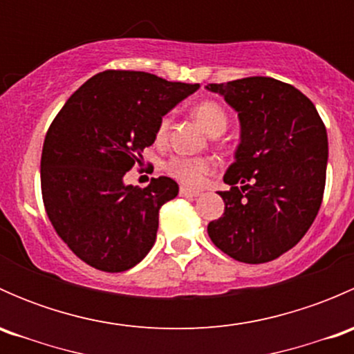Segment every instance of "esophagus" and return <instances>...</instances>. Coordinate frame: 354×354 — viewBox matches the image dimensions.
Listing matches in <instances>:
<instances>
[{"label":"esophagus","instance_id":"esophagus-1","mask_svg":"<svg viewBox=\"0 0 354 354\" xmlns=\"http://www.w3.org/2000/svg\"><path fill=\"white\" fill-rule=\"evenodd\" d=\"M180 195L181 197H185V198H195V197H198V192H195V190H190V188H187V187H181L180 188Z\"/></svg>","mask_w":354,"mask_h":354}]
</instances>
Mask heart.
<instances>
[{"label":"heart","mask_w":354,"mask_h":354,"mask_svg":"<svg viewBox=\"0 0 354 354\" xmlns=\"http://www.w3.org/2000/svg\"><path fill=\"white\" fill-rule=\"evenodd\" d=\"M195 120L205 128L209 135H221L227 128V114L226 111L221 108L217 102L214 101H203L198 102L194 108ZM171 128V114H164L159 120L156 130L157 142H162L166 138L167 131ZM166 173L178 180L180 183L187 185V187L197 188L202 187L205 178L214 171V162L209 157H185V156H174L166 162Z\"/></svg>","instance_id":"obj_1"}]
</instances>
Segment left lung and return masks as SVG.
<instances>
[{
    "instance_id": "1",
    "label": "left lung",
    "mask_w": 354,
    "mask_h": 354,
    "mask_svg": "<svg viewBox=\"0 0 354 354\" xmlns=\"http://www.w3.org/2000/svg\"><path fill=\"white\" fill-rule=\"evenodd\" d=\"M238 111L241 142L219 192L224 214L207 226L212 243L245 263L277 259L298 243L319 214L329 144L313 102L270 77L209 84Z\"/></svg>"
}]
</instances>
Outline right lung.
Returning <instances> with one entry per match:
<instances>
[{"mask_svg":"<svg viewBox=\"0 0 354 354\" xmlns=\"http://www.w3.org/2000/svg\"><path fill=\"white\" fill-rule=\"evenodd\" d=\"M198 88L145 71L106 70L71 94L46 133L41 190L58 236L104 272L137 266L156 241L159 209L178 195L171 178L123 183L156 140L159 120Z\"/></svg>","mask_w":354,"mask_h":354,"instance_id":"add662e5","label":"right lung"}]
</instances>
